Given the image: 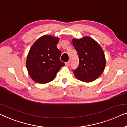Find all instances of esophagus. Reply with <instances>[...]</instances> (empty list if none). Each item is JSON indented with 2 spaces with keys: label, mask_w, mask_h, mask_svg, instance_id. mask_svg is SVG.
<instances>
[{
  "label": "esophagus",
  "mask_w": 127,
  "mask_h": 127,
  "mask_svg": "<svg viewBox=\"0 0 127 127\" xmlns=\"http://www.w3.org/2000/svg\"><path fill=\"white\" fill-rule=\"evenodd\" d=\"M69 64H70V61H68V62H66V63H65V65L67 66V67L69 66Z\"/></svg>",
  "instance_id": "1"
}]
</instances>
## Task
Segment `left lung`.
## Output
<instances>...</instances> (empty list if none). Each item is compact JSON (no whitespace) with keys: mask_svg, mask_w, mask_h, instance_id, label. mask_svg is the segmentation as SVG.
<instances>
[{"mask_svg":"<svg viewBox=\"0 0 127 127\" xmlns=\"http://www.w3.org/2000/svg\"><path fill=\"white\" fill-rule=\"evenodd\" d=\"M72 44L79 59V65L73 71L75 77L85 82L95 81L105 68L106 59L102 48L96 41L88 36L72 39Z\"/></svg>","mask_w":127,"mask_h":127,"instance_id":"1","label":"left lung"}]
</instances>
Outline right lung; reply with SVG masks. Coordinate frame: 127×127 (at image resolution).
I'll return each instance as SVG.
<instances>
[{
    "label": "right lung",
    "mask_w": 127,
    "mask_h": 127,
    "mask_svg": "<svg viewBox=\"0 0 127 127\" xmlns=\"http://www.w3.org/2000/svg\"><path fill=\"white\" fill-rule=\"evenodd\" d=\"M59 41L58 37L42 35L30 49L26 65L30 76L37 83L44 84L53 81L65 65L60 60L62 52L56 46Z\"/></svg>",
    "instance_id": "obj_1"
}]
</instances>
